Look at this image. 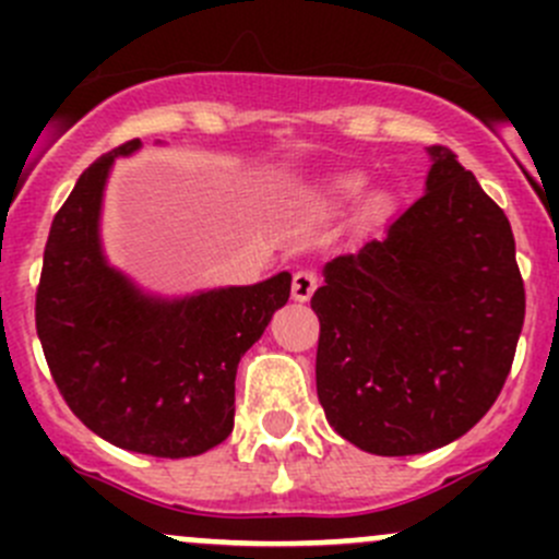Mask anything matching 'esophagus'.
Returning <instances> with one entry per match:
<instances>
[{"mask_svg": "<svg viewBox=\"0 0 559 559\" xmlns=\"http://www.w3.org/2000/svg\"><path fill=\"white\" fill-rule=\"evenodd\" d=\"M316 292V273L313 270H297L292 275V300L308 302Z\"/></svg>", "mask_w": 559, "mask_h": 559, "instance_id": "34e87169", "label": "esophagus"}]
</instances>
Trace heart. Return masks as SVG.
Listing matches in <instances>:
<instances>
[{
  "label": "heart",
  "mask_w": 559,
  "mask_h": 559,
  "mask_svg": "<svg viewBox=\"0 0 559 559\" xmlns=\"http://www.w3.org/2000/svg\"><path fill=\"white\" fill-rule=\"evenodd\" d=\"M365 186H368V178H365L362 173H346L337 175V178L326 186V194L335 202H354L362 194ZM370 207H373V211H381V207H384V197H373V200H370Z\"/></svg>",
  "instance_id": "1"
}]
</instances>
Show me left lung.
Here are the masks:
<instances>
[{"instance_id": "8db88e82", "label": "left lung", "mask_w": 559, "mask_h": 559, "mask_svg": "<svg viewBox=\"0 0 559 559\" xmlns=\"http://www.w3.org/2000/svg\"><path fill=\"white\" fill-rule=\"evenodd\" d=\"M379 240L324 264L316 392L337 436L381 456L465 436L498 400L524 321L506 213L443 145Z\"/></svg>"}]
</instances>
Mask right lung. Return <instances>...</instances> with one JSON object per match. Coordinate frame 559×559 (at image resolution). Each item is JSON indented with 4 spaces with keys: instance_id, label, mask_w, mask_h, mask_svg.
<instances>
[{
    "instance_id": "obj_1",
    "label": "right lung",
    "mask_w": 559,
    "mask_h": 559,
    "mask_svg": "<svg viewBox=\"0 0 559 559\" xmlns=\"http://www.w3.org/2000/svg\"><path fill=\"white\" fill-rule=\"evenodd\" d=\"M140 145L94 162L56 213L35 319L50 376L88 430L127 452L180 460L233 432L238 362L286 306L292 275L159 297L112 267L99 235L107 175Z\"/></svg>"
}]
</instances>
